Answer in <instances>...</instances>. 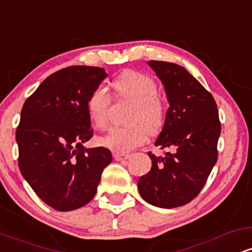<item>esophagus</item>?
<instances>
[{
    "mask_svg": "<svg viewBox=\"0 0 252 252\" xmlns=\"http://www.w3.org/2000/svg\"><path fill=\"white\" fill-rule=\"evenodd\" d=\"M129 154H126V153H114V158L115 160L117 161H123V160H126V158H129Z\"/></svg>",
    "mask_w": 252,
    "mask_h": 252,
    "instance_id": "esophagus-1",
    "label": "esophagus"
}]
</instances>
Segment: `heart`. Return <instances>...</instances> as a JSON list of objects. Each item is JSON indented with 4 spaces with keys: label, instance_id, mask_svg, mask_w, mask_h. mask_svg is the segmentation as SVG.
Masks as SVG:
<instances>
[{
    "label": "heart",
    "instance_id": "b5f03b06",
    "mask_svg": "<svg viewBox=\"0 0 252 252\" xmlns=\"http://www.w3.org/2000/svg\"><path fill=\"white\" fill-rule=\"evenodd\" d=\"M116 96L132 103L126 126L111 128L99 137L103 147L116 153H128L146 142L149 129L155 134L163 126L166 108L158 96L156 82L148 74L137 71H126L112 82ZM111 96L104 85H98L90 94L88 112L94 128L108 126V112Z\"/></svg>",
    "mask_w": 252,
    "mask_h": 252
}]
</instances>
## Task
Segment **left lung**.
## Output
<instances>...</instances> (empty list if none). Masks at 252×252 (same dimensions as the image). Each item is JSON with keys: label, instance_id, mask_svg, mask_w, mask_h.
Wrapping results in <instances>:
<instances>
[{"label": "left lung", "instance_id": "obj_1", "mask_svg": "<svg viewBox=\"0 0 252 252\" xmlns=\"http://www.w3.org/2000/svg\"><path fill=\"white\" fill-rule=\"evenodd\" d=\"M148 63L162 82L169 102L155 146L175 152L163 158L149 152L152 168L137 186L147 202L174 209L192 201L206 184L218 158L220 121L215 98L184 67L156 60Z\"/></svg>", "mask_w": 252, "mask_h": 252}]
</instances>
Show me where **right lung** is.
Masks as SVG:
<instances>
[{
	"label": "right lung",
	"instance_id": "right-lung-1",
	"mask_svg": "<svg viewBox=\"0 0 252 252\" xmlns=\"http://www.w3.org/2000/svg\"><path fill=\"white\" fill-rule=\"evenodd\" d=\"M108 74L94 66H70L46 78L26 99L16 129L19 168L36 195L57 211L92 200L112 161L104 147L84 148L94 136L90 94Z\"/></svg>",
	"mask_w": 252,
	"mask_h": 252
}]
</instances>
